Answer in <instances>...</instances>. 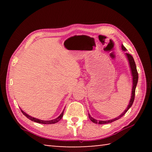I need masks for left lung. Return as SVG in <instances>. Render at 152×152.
Instances as JSON below:
<instances>
[{
	"mask_svg": "<svg viewBox=\"0 0 152 152\" xmlns=\"http://www.w3.org/2000/svg\"><path fill=\"white\" fill-rule=\"evenodd\" d=\"M122 50L126 51V48L122 45ZM126 56L129 60V63L130 65V68H131V70H132V76H133V88H132V98H131L128 107L127 109H125V110L123 112L121 115L119 116L118 117H116L115 119H113L111 120H109V121H97L96 119H94L92 118L91 115L88 114V117L89 119L91 120V121H92L94 123H99V124H107V123H112L115 121L119 119L120 118H121L123 115H124L126 113H127V110L129 109V108L132 106V104L133 103V101H134L135 99V88H136V86H137V82H138V73H137V68H136V65H135V62L134 61V59H133V56L129 54V53H126Z\"/></svg>",
	"mask_w": 152,
	"mask_h": 152,
	"instance_id": "obj_1",
	"label": "left lung"
}]
</instances>
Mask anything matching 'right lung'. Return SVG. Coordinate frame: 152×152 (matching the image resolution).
Returning <instances> with one entry per match:
<instances>
[{"label":"right lung","instance_id":"1","mask_svg":"<svg viewBox=\"0 0 152 152\" xmlns=\"http://www.w3.org/2000/svg\"><path fill=\"white\" fill-rule=\"evenodd\" d=\"M64 110H63V112L61 113V115L59 116L58 118H56L55 119H53V120H51V121H43V120H40V119H35L34 117H32L29 116V115H27V113H25L24 111H23L21 110V112L23 114L25 117H27L28 119H30L31 121H34L36 123H42V124H53V123H56L58 122L59 121H60V119L62 118L63 115H64Z\"/></svg>","mask_w":152,"mask_h":152}]
</instances>
